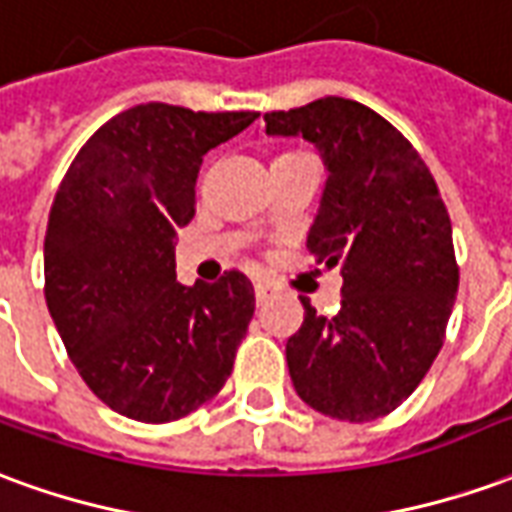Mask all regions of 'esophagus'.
I'll use <instances>...</instances> for the list:
<instances>
[{"label":"esophagus","instance_id":"1","mask_svg":"<svg viewBox=\"0 0 512 512\" xmlns=\"http://www.w3.org/2000/svg\"><path fill=\"white\" fill-rule=\"evenodd\" d=\"M271 293H274V288H271L268 282H263V279H257V282H255V299H257V304H266V301L271 299Z\"/></svg>","mask_w":512,"mask_h":512}]
</instances>
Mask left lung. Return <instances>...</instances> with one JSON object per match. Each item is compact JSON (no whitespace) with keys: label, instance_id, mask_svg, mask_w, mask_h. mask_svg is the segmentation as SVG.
I'll use <instances>...</instances> for the list:
<instances>
[{"label":"left lung","instance_id":"1","mask_svg":"<svg viewBox=\"0 0 512 512\" xmlns=\"http://www.w3.org/2000/svg\"><path fill=\"white\" fill-rule=\"evenodd\" d=\"M263 120L323 150L329 180L307 252L343 271L337 315L301 299L304 323L285 345L293 386L326 417H386L444 345L458 293L447 205L414 145L370 106L329 95Z\"/></svg>","mask_w":512,"mask_h":512}]
</instances>
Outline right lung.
<instances>
[{
  "mask_svg": "<svg viewBox=\"0 0 512 512\" xmlns=\"http://www.w3.org/2000/svg\"><path fill=\"white\" fill-rule=\"evenodd\" d=\"M257 112L139 104L98 128L54 194L43 246L46 304L98 400L175 422L219 395L255 315L241 271L180 285L175 230L194 219L202 156Z\"/></svg>",
  "mask_w": 512,
  "mask_h": 512,
  "instance_id": "obj_1",
  "label": "right lung"
}]
</instances>
